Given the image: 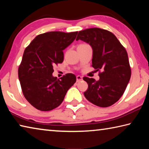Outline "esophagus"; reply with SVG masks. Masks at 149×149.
<instances>
[{
    "mask_svg": "<svg viewBox=\"0 0 149 149\" xmlns=\"http://www.w3.org/2000/svg\"><path fill=\"white\" fill-rule=\"evenodd\" d=\"M82 80H83V77L81 76H80V75H77V76L76 77V81L77 82H79Z\"/></svg>",
    "mask_w": 149,
    "mask_h": 149,
    "instance_id": "obj_1",
    "label": "esophagus"
}]
</instances>
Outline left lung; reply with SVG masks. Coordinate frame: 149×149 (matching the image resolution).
Segmentation results:
<instances>
[{
  "mask_svg": "<svg viewBox=\"0 0 149 149\" xmlns=\"http://www.w3.org/2000/svg\"><path fill=\"white\" fill-rule=\"evenodd\" d=\"M79 39L91 46L92 66L100 77L99 81L83 78L88 84L85 97L98 107L112 106L123 95L132 75L127 51L112 33L103 29L79 31L76 38Z\"/></svg>",
  "mask_w": 149,
  "mask_h": 149,
  "instance_id": "1",
  "label": "left lung"
}]
</instances>
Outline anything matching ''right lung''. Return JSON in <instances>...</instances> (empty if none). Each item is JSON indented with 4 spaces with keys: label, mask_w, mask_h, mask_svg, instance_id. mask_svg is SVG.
I'll return each instance as SVG.
<instances>
[{
    "label": "right lung",
    "mask_w": 149,
    "mask_h": 149,
    "mask_svg": "<svg viewBox=\"0 0 149 149\" xmlns=\"http://www.w3.org/2000/svg\"><path fill=\"white\" fill-rule=\"evenodd\" d=\"M77 31H50L35 37L24 50L18 68V77L26 100L41 111H50L60 105L76 81L73 74L59 79L52 76L54 65L64 60L63 50L74 41Z\"/></svg>",
    "instance_id": "1"
}]
</instances>
